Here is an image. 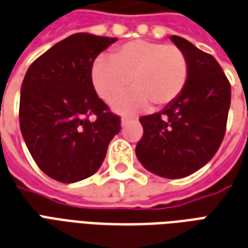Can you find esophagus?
<instances>
[{"label": "esophagus", "instance_id": "obj_1", "mask_svg": "<svg viewBox=\"0 0 248 248\" xmlns=\"http://www.w3.org/2000/svg\"><path fill=\"white\" fill-rule=\"evenodd\" d=\"M131 120H133V122H136L137 119H135V117H133V119H131V117H126V116H124L122 119V126H124L126 124V123H129L131 122Z\"/></svg>", "mask_w": 248, "mask_h": 248}]
</instances>
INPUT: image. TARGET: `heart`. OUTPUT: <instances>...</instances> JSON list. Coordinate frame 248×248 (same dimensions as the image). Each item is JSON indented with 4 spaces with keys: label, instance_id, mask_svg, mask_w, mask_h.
Instances as JSON below:
<instances>
[{
    "label": "heart",
    "instance_id": "b5f03b06",
    "mask_svg": "<svg viewBox=\"0 0 248 248\" xmlns=\"http://www.w3.org/2000/svg\"><path fill=\"white\" fill-rule=\"evenodd\" d=\"M189 78L185 52L173 45L136 39L124 43L109 58L99 57L91 68L95 91L103 100L112 103L115 111L131 113L148 108H162L180 96Z\"/></svg>",
    "mask_w": 248,
    "mask_h": 248
}]
</instances>
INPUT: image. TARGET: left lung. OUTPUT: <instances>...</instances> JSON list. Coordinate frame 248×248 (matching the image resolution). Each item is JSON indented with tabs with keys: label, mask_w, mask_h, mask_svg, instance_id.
<instances>
[{
	"label": "left lung",
	"mask_w": 248,
	"mask_h": 248,
	"mask_svg": "<svg viewBox=\"0 0 248 248\" xmlns=\"http://www.w3.org/2000/svg\"><path fill=\"white\" fill-rule=\"evenodd\" d=\"M185 52L189 78L184 91L162 111L140 119L144 135L136 156L146 170L182 178L210 161L225 137L231 87L216 58L171 35Z\"/></svg>",
	"instance_id": "obj_1"
}]
</instances>
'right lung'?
Listing matches in <instances>:
<instances>
[{
    "mask_svg": "<svg viewBox=\"0 0 248 248\" xmlns=\"http://www.w3.org/2000/svg\"><path fill=\"white\" fill-rule=\"evenodd\" d=\"M117 38L77 32L35 59L23 78L19 126L39 169L64 184L82 181L104 161L120 117L92 86L96 57Z\"/></svg>",
    "mask_w": 248,
    "mask_h": 248,
    "instance_id": "right-lung-1",
    "label": "right lung"
}]
</instances>
